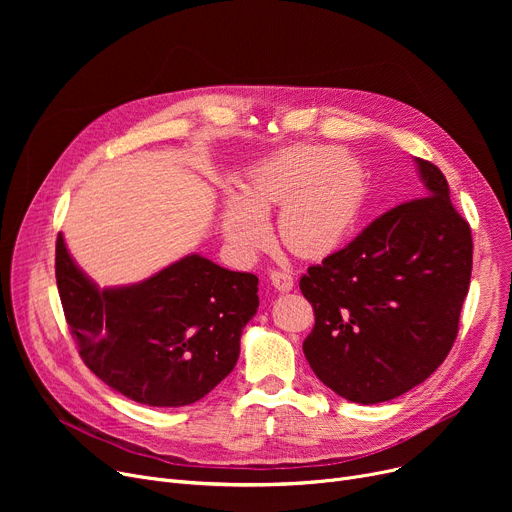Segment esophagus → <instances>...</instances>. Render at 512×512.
<instances>
[{"mask_svg": "<svg viewBox=\"0 0 512 512\" xmlns=\"http://www.w3.org/2000/svg\"><path fill=\"white\" fill-rule=\"evenodd\" d=\"M270 280H272L274 288L280 290V292H288V290H292V286H294L292 276H290L288 272H282V270H272Z\"/></svg>", "mask_w": 512, "mask_h": 512, "instance_id": "esophagus-1", "label": "esophagus"}]
</instances>
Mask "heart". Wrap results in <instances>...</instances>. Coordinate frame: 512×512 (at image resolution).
<instances>
[{
    "mask_svg": "<svg viewBox=\"0 0 512 512\" xmlns=\"http://www.w3.org/2000/svg\"><path fill=\"white\" fill-rule=\"evenodd\" d=\"M365 195L363 174L344 151H288L251 176L245 195L226 197L222 228L242 251H259L270 240L265 213L284 205L278 222L284 245L301 257L319 259L353 232Z\"/></svg>",
    "mask_w": 512,
    "mask_h": 512,
    "instance_id": "obj_1",
    "label": "heart"
}]
</instances>
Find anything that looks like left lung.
Returning a JSON list of instances; mask_svg holds the SVG:
<instances>
[{"label": "left lung", "mask_w": 512, "mask_h": 512, "mask_svg": "<svg viewBox=\"0 0 512 512\" xmlns=\"http://www.w3.org/2000/svg\"><path fill=\"white\" fill-rule=\"evenodd\" d=\"M421 197L375 218L299 286L315 326L303 353L338 396L375 405L425 382L459 334L473 238L432 161L415 159Z\"/></svg>", "instance_id": "8db88e82"}]
</instances>
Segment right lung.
I'll return each instance as SVG.
<instances>
[{
    "label": "right lung",
    "mask_w": 512,
    "mask_h": 512,
    "mask_svg": "<svg viewBox=\"0 0 512 512\" xmlns=\"http://www.w3.org/2000/svg\"><path fill=\"white\" fill-rule=\"evenodd\" d=\"M56 280L78 355L149 407L193 405L234 369L257 313V276L186 255L145 282L99 290L56 240Z\"/></svg>",
    "instance_id": "add662e5"
}]
</instances>
